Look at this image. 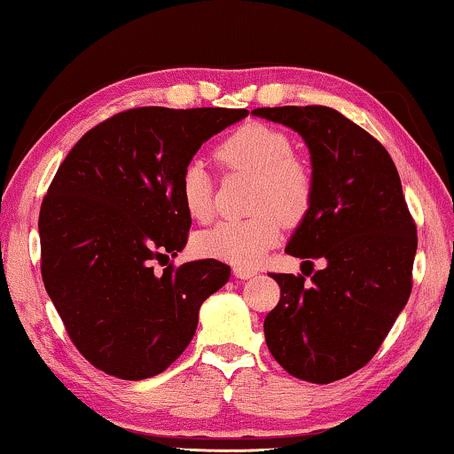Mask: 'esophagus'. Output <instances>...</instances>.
I'll return each instance as SVG.
<instances>
[{
  "label": "esophagus",
  "mask_w": 454,
  "mask_h": 454,
  "mask_svg": "<svg viewBox=\"0 0 454 454\" xmlns=\"http://www.w3.org/2000/svg\"><path fill=\"white\" fill-rule=\"evenodd\" d=\"M256 270L254 269H248V267H234V275L239 277V279H250V277H254Z\"/></svg>",
  "instance_id": "1"
}]
</instances>
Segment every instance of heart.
<instances>
[{"label":"heart","mask_w":454,"mask_h":454,"mask_svg":"<svg viewBox=\"0 0 454 454\" xmlns=\"http://www.w3.org/2000/svg\"><path fill=\"white\" fill-rule=\"evenodd\" d=\"M215 157L228 168L254 175L245 220H222L198 234L200 254L253 267L279 240L283 220L297 224L312 207L316 181L308 162L294 157V142L273 126L250 121L220 142ZM179 195L192 218L206 222L214 212L212 181L201 162L192 160L179 179Z\"/></svg>","instance_id":"obj_1"}]
</instances>
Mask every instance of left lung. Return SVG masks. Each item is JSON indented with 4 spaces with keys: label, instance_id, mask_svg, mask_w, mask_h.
I'll return each instance as SVG.
<instances>
[{
    "label": "left lung",
    "instance_id": "8db88e82",
    "mask_svg": "<svg viewBox=\"0 0 454 454\" xmlns=\"http://www.w3.org/2000/svg\"><path fill=\"white\" fill-rule=\"evenodd\" d=\"M253 116L292 128L309 148L314 201L286 253L312 269L326 262L309 283L270 275L281 297L262 324L267 347L289 375L333 383L373 358L408 303L416 224L389 153L340 112L283 106Z\"/></svg>",
    "mask_w": 454,
    "mask_h": 454
}]
</instances>
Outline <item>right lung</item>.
Returning <instances> with one entry per match:
<instances>
[{"instance_id":"add662e5","label":"right lung","mask_w":454,"mask_h":454,"mask_svg":"<svg viewBox=\"0 0 454 454\" xmlns=\"http://www.w3.org/2000/svg\"><path fill=\"white\" fill-rule=\"evenodd\" d=\"M228 107H134L83 134L54 175L38 218L40 270L77 350L107 375L138 381L192 342L200 308L230 267L154 261L187 245L179 179L200 146L247 118Z\"/></svg>"}]
</instances>
